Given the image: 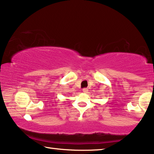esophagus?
<instances>
[{
	"label": "esophagus",
	"instance_id": "34e87169",
	"mask_svg": "<svg viewBox=\"0 0 154 154\" xmlns=\"http://www.w3.org/2000/svg\"><path fill=\"white\" fill-rule=\"evenodd\" d=\"M82 91H83V93H88V88H83V89L82 90Z\"/></svg>",
	"mask_w": 154,
	"mask_h": 154
}]
</instances>
